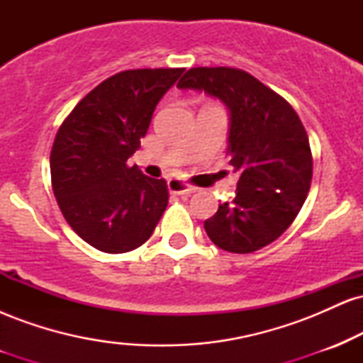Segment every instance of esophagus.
I'll use <instances>...</instances> for the list:
<instances>
[{"mask_svg": "<svg viewBox=\"0 0 363 363\" xmlns=\"http://www.w3.org/2000/svg\"><path fill=\"white\" fill-rule=\"evenodd\" d=\"M167 186H169L170 193L177 194V196H189V194H193L194 191H196V187L182 184V182L177 181V179H170V181L167 182Z\"/></svg>", "mask_w": 363, "mask_h": 363, "instance_id": "34e87169", "label": "esophagus"}]
</instances>
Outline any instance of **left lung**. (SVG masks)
Listing matches in <instances>:
<instances>
[{
	"mask_svg": "<svg viewBox=\"0 0 363 363\" xmlns=\"http://www.w3.org/2000/svg\"><path fill=\"white\" fill-rule=\"evenodd\" d=\"M177 89L205 91L228 109L227 153L239 181L235 198L205 222L208 237L237 254L272 244L298 215L311 187L309 136L297 112L235 68H193Z\"/></svg>",
	"mask_w": 363,
	"mask_h": 363,
	"instance_id": "obj_1",
	"label": "left lung"
}]
</instances>
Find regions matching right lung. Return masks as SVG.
I'll use <instances>...</instances> for the list:
<instances>
[{"instance_id":"obj_1","label":"right lung","mask_w":363,"mask_h":363,"mask_svg":"<svg viewBox=\"0 0 363 363\" xmlns=\"http://www.w3.org/2000/svg\"><path fill=\"white\" fill-rule=\"evenodd\" d=\"M182 73L158 68L114 74L85 95L57 131L51 150L54 196L69 227L99 251L140 247L167 208L164 179L147 177L126 162Z\"/></svg>"}]
</instances>
